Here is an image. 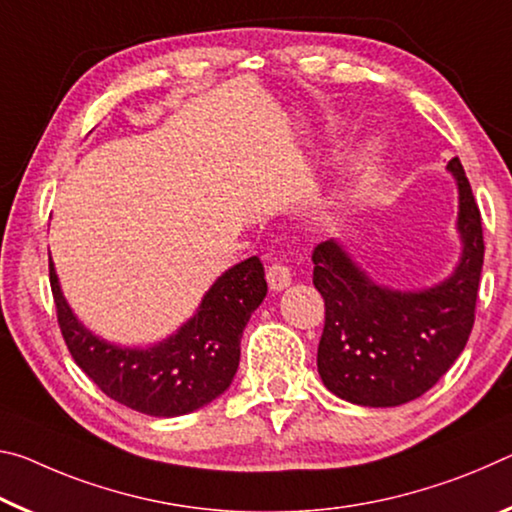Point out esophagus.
Returning <instances> with one entry per match:
<instances>
[{"label":"esophagus","instance_id":"1","mask_svg":"<svg viewBox=\"0 0 512 512\" xmlns=\"http://www.w3.org/2000/svg\"><path fill=\"white\" fill-rule=\"evenodd\" d=\"M267 283H270V288L274 292H281V290H286L290 283H292V274H290V270H288L286 265L274 263L270 270H267Z\"/></svg>","mask_w":512,"mask_h":512}]
</instances>
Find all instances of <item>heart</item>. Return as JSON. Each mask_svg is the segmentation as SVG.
Returning a JSON list of instances; mask_svg holds the SVG:
<instances>
[{
    "label": "heart",
    "mask_w": 512,
    "mask_h": 512,
    "mask_svg": "<svg viewBox=\"0 0 512 512\" xmlns=\"http://www.w3.org/2000/svg\"><path fill=\"white\" fill-rule=\"evenodd\" d=\"M385 147L388 145H385V140L381 136H372L363 142V147L358 149L354 161H351L349 179L345 181V186L333 195V201H331L333 213H347L358 204L360 199H363L367 183H370L376 167H379L383 161Z\"/></svg>",
    "instance_id": "obj_1"
}]
</instances>
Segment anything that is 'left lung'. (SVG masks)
Returning <instances> with one entry per match:
<instances>
[{
    "instance_id": "left-lung-1",
    "label": "left lung",
    "mask_w": 512,
    "mask_h": 512,
    "mask_svg": "<svg viewBox=\"0 0 512 512\" xmlns=\"http://www.w3.org/2000/svg\"><path fill=\"white\" fill-rule=\"evenodd\" d=\"M458 192V263L424 288L379 283L347 240L313 249V283L326 322L317 372L326 390L356 406L392 408L431 390L465 349L483 270L481 213L458 158L447 163Z\"/></svg>"
}]
</instances>
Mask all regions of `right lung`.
<instances>
[{"label":"right lung","instance_id":"right-lung-1","mask_svg":"<svg viewBox=\"0 0 512 512\" xmlns=\"http://www.w3.org/2000/svg\"><path fill=\"white\" fill-rule=\"evenodd\" d=\"M49 281L58 324L72 358L97 388L122 406L152 417H179L229 390L240 365V340L263 304L267 281L256 256L222 272L186 322L154 345H117L90 331L63 295L54 261Z\"/></svg>","mask_w":512,"mask_h":512}]
</instances>
